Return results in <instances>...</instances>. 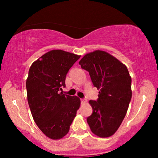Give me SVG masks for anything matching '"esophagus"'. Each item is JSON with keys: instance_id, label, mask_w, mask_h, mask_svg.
<instances>
[{"instance_id": "esophagus-1", "label": "esophagus", "mask_w": 158, "mask_h": 158, "mask_svg": "<svg viewBox=\"0 0 158 158\" xmlns=\"http://www.w3.org/2000/svg\"><path fill=\"white\" fill-rule=\"evenodd\" d=\"M81 103H85L86 102V99L85 98H81Z\"/></svg>"}]
</instances>
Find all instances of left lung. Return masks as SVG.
<instances>
[{
    "label": "left lung",
    "mask_w": 158,
    "mask_h": 158,
    "mask_svg": "<svg viewBox=\"0 0 158 158\" xmlns=\"http://www.w3.org/2000/svg\"><path fill=\"white\" fill-rule=\"evenodd\" d=\"M89 73L98 98L89 101L93 113L87 118L90 130L100 137L113 135L126 116L131 98V78L125 64L106 52L96 50L79 62Z\"/></svg>",
    "instance_id": "8db88e82"
}]
</instances>
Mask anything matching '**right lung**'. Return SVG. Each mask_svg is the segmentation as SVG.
I'll return each mask as SVG.
<instances>
[{
  "mask_svg": "<svg viewBox=\"0 0 158 158\" xmlns=\"http://www.w3.org/2000/svg\"><path fill=\"white\" fill-rule=\"evenodd\" d=\"M80 55L54 49L45 53L30 67L27 80V100L39 128L52 139H61L81 105L77 96L60 93L65 77Z\"/></svg>",
  "mask_w": 158,
  "mask_h": 158,
  "instance_id": "add662e5",
  "label": "right lung"
}]
</instances>
